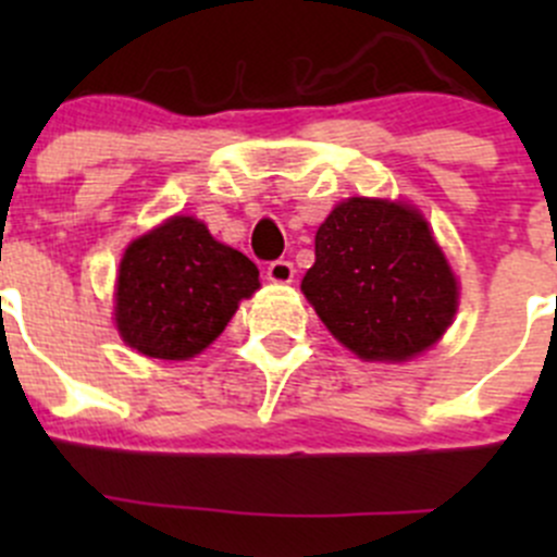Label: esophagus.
<instances>
[{"label":"esophagus","mask_w":557,"mask_h":557,"mask_svg":"<svg viewBox=\"0 0 557 557\" xmlns=\"http://www.w3.org/2000/svg\"><path fill=\"white\" fill-rule=\"evenodd\" d=\"M294 274H296L294 263L285 261V258H277V261L269 263V269H267V277L277 285L290 283V280H294Z\"/></svg>","instance_id":"esophagus-1"}]
</instances>
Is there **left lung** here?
<instances>
[{
  "label": "left lung",
  "instance_id": "8db88e82",
  "mask_svg": "<svg viewBox=\"0 0 557 557\" xmlns=\"http://www.w3.org/2000/svg\"><path fill=\"white\" fill-rule=\"evenodd\" d=\"M301 290L325 329L367 361L418 356L458 307V283L423 215L361 196L320 223Z\"/></svg>",
  "mask_w": 557,
  "mask_h": 557
}]
</instances>
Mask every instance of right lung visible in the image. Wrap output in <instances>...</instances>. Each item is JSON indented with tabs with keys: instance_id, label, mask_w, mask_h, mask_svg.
<instances>
[{
	"instance_id": "obj_1",
	"label": "right lung",
	"mask_w": 557,
	"mask_h": 557,
	"mask_svg": "<svg viewBox=\"0 0 557 557\" xmlns=\"http://www.w3.org/2000/svg\"><path fill=\"white\" fill-rule=\"evenodd\" d=\"M256 288L250 258L215 243L205 223L177 215L128 245L117 274V331L143 356L185 361Z\"/></svg>"
}]
</instances>
